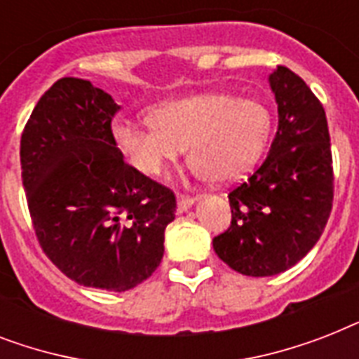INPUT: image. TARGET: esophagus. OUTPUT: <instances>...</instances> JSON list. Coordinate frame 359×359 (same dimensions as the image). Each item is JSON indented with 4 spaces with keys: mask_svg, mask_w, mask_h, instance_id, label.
Returning a JSON list of instances; mask_svg holds the SVG:
<instances>
[{
    "mask_svg": "<svg viewBox=\"0 0 359 359\" xmlns=\"http://www.w3.org/2000/svg\"><path fill=\"white\" fill-rule=\"evenodd\" d=\"M196 201H197V197H191V196H186V194H180V196L177 197V207H179L180 212H184V210H188V208H190Z\"/></svg>",
    "mask_w": 359,
    "mask_h": 359,
    "instance_id": "obj_1",
    "label": "esophagus"
}]
</instances>
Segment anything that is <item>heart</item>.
Returning a JSON list of instances; mask_svg holds the SVG:
<instances>
[{"instance_id": "obj_1", "label": "heart", "mask_w": 359, "mask_h": 359, "mask_svg": "<svg viewBox=\"0 0 359 359\" xmlns=\"http://www.w3.org/2000/svg\"><path fill=\"white\" fill-rule=\"evenodd\" d=\"M272 121L259 100L207 93L160 104L149 124L117 121L111 128L117 149L143 175H156L190 147L191 169L212 182L235 180L261 158Z\"/></svg>"}]
</instances>
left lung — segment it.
Listing matches in <instances>:
<instances>
[{
	"mask_svg": "<svg viewBox=\"0 0 359 359\" xmlns=\"http://www.w3.org/2000/svg\"><path fill=\"white\" fill-rule=\"evenodd\" d=\"M278 132L264 162L229 191L231 225L214 236L216 255L251 278L276 276L311 251L334 205L328 121L320 100L292 70L270 74Z\"/></svg>",
	"mask_w": 359,
	"mask_h": 359,
	"instance_id": "8db88e82",
	"label": "left lung"
}]
</instances>
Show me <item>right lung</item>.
Masks as SVG:
<instances>
[{"label": "right lung", "mask_w": 359, "mask_h": 359, "mask_svg": "<svg viewBox=\"0 0 359 359\" xmlns=\"http://www.w3.org/2000/svg\"><path fill=\"white\" fill-rule=\"evenodd\" d=\"M119 109L91 81L61 78L36 102L20 140L42 251L76 283L114 292L154 273L177 208L171 188L124 162L111 134Z\"/></svg>", "instance_id": "1"}]
</instances>
